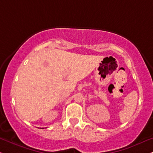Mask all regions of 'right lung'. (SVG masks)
<instances>
[{
	"mask_svg": "<svg viewBox=\"0 0 153 153\" xmlns=\"http://www.w3.org/2000/svg\"><path fill=\"white\" fill-rule=\"evenodd\" d=\"M42 128V129H43V128Z\"/></svg>",
	"mask_w": 153,
	"mask_h": 153,
	"instance_id": "right-lung-1",
	"label": "right lung"
}]
</instances>
